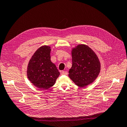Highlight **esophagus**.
Listing matches in <instances>:
<instances>
[{"label":"esophagus","mask_w":127,"mask_h":127,"mask_svg":"<svg viewBox=\"0 0 127 127\" xmlns=\"http://www.w3.org/2000/svg\"><path fill=\"white\" fill-rule=\"evenodd\" d=\"M61 74L63 75H67L68 72L67 71H63L61 72Z\"/></svg>","instance_id":"34e87169"}]
</instances>
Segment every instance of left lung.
<instances>
[{
  "label": "left lung",
  "mask_w": 127,
  "mask_h": 127,
  "mask_svg": "<svg viewBox=\"0 0 127 127\" xmlns=\"http://www.w3.org/2000/svg\"><path fill=\"white\" fill-rule=\"evenodd\" d=\"M72 65L69 77L79 87L92 83L99 75L101 65L93 50L87 45H79L72 50Z\"/></svg>",
  "instance_id": "1"
}]
</instances>
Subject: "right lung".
Here are the masks:
<instances>
[{
	"label": "right lung",
	"instance_id": "1",
	"mask_svg": "<svg viewBox=\"0 0 127 127\" xmlns=\"http://www.w3.org/2000/svg\"><path fill=\"white\" fill-rule=\"evenodd\" d=\"M51 49L43 46L38 49L33 55L28 66L29 80L36 87L47 90L55 83L60 72L51 61Z\"/></svg>",
	"mask_w": 127,
	"mask_h": 127
}]
</instances>
